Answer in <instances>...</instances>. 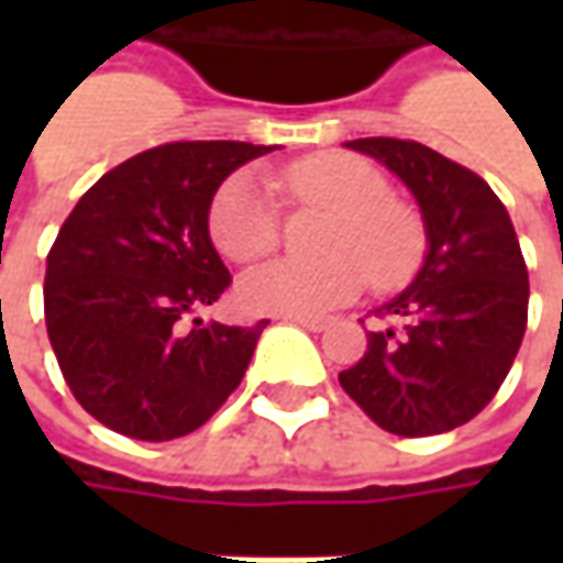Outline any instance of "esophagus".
Wrapping results in <instances>:
<instances>
[{"instance_id":"esophagus-1","label":"esophagus","mask_w":563,"mask_h":563,"mask_svg":"<svg viewBox=\"0 0 563 563\" xmlns=\"http://www.w3.org/2000/svg\"><path fill=\"white\" fill-rule=\"evenodd\" d=\"M294 322H297V325H303V329H310V332H322V329H325V319H307V316H294Z\"/></svg>"}]
</instances>
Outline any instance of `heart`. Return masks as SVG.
I'll list each match as a JSON object with an SVG mask.
<instances>
[{
	"mask_svg": "<svg viewBox=\"0 0 563 563\" xmlns=\"http://www.w3.org/2000/svg\"><path fill=\"white\" fill-rule=\"evenodd\" d=\"M300 203L335 209L325 234V263L275 260L247 272L238 297L247 310L275 316H322L344 307L373 278L376 288L407 285L426 260V225L376 165L354 153H322L278 178ZM209 238L231 263H256L282 241L275 187L256 172H234L209 203Z\"/></svg>",
	"mask_w": 563,
	"mask_h": 563,
	"instance_id": "b5f03b06",
	"label": "heart"
}]
</instances>
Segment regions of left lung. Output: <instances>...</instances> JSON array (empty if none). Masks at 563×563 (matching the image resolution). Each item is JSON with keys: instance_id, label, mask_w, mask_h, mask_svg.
I'll return each mask as SVG.
<instances>
[{"instance_id": "8db88e82", "label": "left lung", "mask_w": 563, "mask_h": 563, "mask_svg": "<svg viewBox=\"0 0 563 563\" xmlns=\"http://www.w3.org/2000/svg\"><path fill=\"white\" fill-rule=\"evenodd\" d=\"M413 190L429 234L420 275L341 369V388L385 432L422 439L470 422L498 395L527 332L530 278L495 190L432 146L395 137L347 143Z\"/></svg>"}]
</instances>
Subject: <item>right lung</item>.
Masks as SVG:
<instances>
[{
  "mask_svg": "<svg viewBox=\"0 0 563 563\" xmlns=\"http://www.w3.org/2000/svg\"><path fill=\"white\" fill-rule=\"evenodd\" d=\"M272 146L175 141L90 187L46 256L43 313L77 404L128 439L200 429L247 373L269 325L185 319L231 285L209 241V203L238 165Z\"/></svg>",
  "mask_w": 563,
  "mask_h": 563,
  "instance_id": "add662e5",
  "label": "right lung"
}]
</instances>
